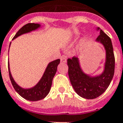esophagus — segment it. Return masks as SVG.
Here are the masks:
<instances>
[{"label":"esophagus","instance_id":"1","mask_svg":"<svg viewBox=\"0 0 123 123\" xmlns=\"http://www.w3.org/2000/svg\"><path fill=\"white\" fill-rule=\"evenodd\" d=\"M61 62L62 63H65V62H67V59L64 57V56H62L61 58Z\"/></svg>","mask_w":123,"mask_h":123}]
</instances>
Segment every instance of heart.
<instances>
[{"mask_svg":"<svg viewBox=\"0 0 123 123\" xmlns=\"http://www.w3.org/2000/svg\"><path fill=\"white\" fill-rule=\"evenodd\" d=\"M75 38H76V37H74V38H72V40H74V39H75Z\"/></svg>","mask_w":123,"mask_h":123,"instance_id":"1","label":"heart"}]
</instances>
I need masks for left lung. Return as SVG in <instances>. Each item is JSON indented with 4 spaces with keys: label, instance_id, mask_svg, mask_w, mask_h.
Wrapping results in <instances>:
<instances>
[{
    "label": "left lung",
    "instance_id": "obj_1",
    "mask_svg": "<svg viewBox=\"0 0 123 123\" xmlns=\"http://www.w3.org/2000/svg\"><path fill=\"white\" fill-rule=\"evenodd\" d=\"M97 29L100 31V35L96 42L102 44L106 52L103 73L97 76H91L83 72L77 57L73 56L67 60L70 83L76 93L86 99L96 98L103 94L109 87L115 73V61L111 40L99 27Z\"/></svg>",
    "mask_w": 123,
    "mask_h": 123
}]
</instances>
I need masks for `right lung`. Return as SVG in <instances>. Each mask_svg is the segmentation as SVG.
Returning <instances> with one entry per match:
<instances>
[{"label":"right lung","instance_id":"add662e5","mask_svg":"<svg viewBox=\"0 0 123 123\" xmlns=\"http://www.w3.org/2000/svg\"><path fill=\"white\" fill-rule=\"evenodd\" d=\"M40 27H41V25L39 24L28 23L25 26H23V27L17 32V34L14 37L13 39H15L16 38L23 34H26V33L35 31ZM9 48H10V46H9ZM59 63H60V59H56L55 61L49 62L47 65L43 75L41 77V80L38 81L37 84L32 88H24L20 86L17 82L14 81L13 77L12 76V74L11 73L9 62H8V73H9V76H10L11 83L13 86L14 88L15 89V91L17 92V93L23 98H25L26 100H30V101H37V100L43 99L44 98L46 97L47 94L49 93L51 86H52L53 79L56 73L57 67Z\"/></svg>","mask_w":123,"mask_h":123}]
</instances>
